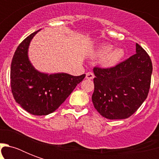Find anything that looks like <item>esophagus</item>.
I'll return each mask as SVG.
<instances>
[{"label": "esophagus", "instance_id": "1", "mask_svg": "<svg viewBox=\"0 0 159 159\" xmlns=\"http://www.w3.org/2000/svg\"><path fill=\"white\" fill-rule=\"evenodd\" d=\"M94 77H95V75L93 72H87V74H86V78H87V79H93Z\"/></svg>", "mask_w": 159, "mask_h": 159}]
</instances>
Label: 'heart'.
Returning a JSON list of instances; mask_svg holds the SVG:
<instances>
[{
    "instance_id": "1",
    "label": "heart",
    "mask_w": 159,
    "mask_h": 159,
    "mask_svg": "<svg viewBox=\"0 0 159 159\" xmlns=\"http://www.w3.org/2000/svg\"><path fill=\"white\" fill-rule=\"evenodd\" d=\"M113 47L111 45L103 46L99 50L100 56H103L102 63L105 67H113L117 64L119 61L123 57L124 52L120 48H116L112 50Z\"/></svg>"
}]
</instances>
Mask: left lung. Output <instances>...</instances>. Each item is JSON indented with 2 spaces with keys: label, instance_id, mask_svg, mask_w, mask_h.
Instances as JSON below:
<instances>
[{
  "label": "left lung",
  "instance_id": "left-lung-1",
  "mask_svg": "<svg viewBox=\"0 0 159 159\" xmlns=\"http://www.w3.org/2000/svg\"><path fill=\"white\" fill-rule=\"evenodd\" d=\"M96 76L92 100L109 120L131 116L148 97L153 65L149 55L136 43V53L115 67L93 68Z\"/></svg>",
  "mask_w": 159,
  "mask_h": 159
}]
</instances>
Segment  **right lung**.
Returning <instances> with one entry per match:
<instances>
[{"instance_id": "obj_1", "label": "right lung", "mask_w": 159, "mask_h": 159, "mask_svg": "<svg viewBox=\"0 0 159 159\" xmlns=\"http://www.w3.org/2000/svg\"><path fill=\"white\" fill-rule=\"evenodd\" d=\"M39 30L21 42L16 48L11 66V87L16 102L35 116H46L56 111L82 82L86 74H44L36 71L28 58L31 39Z\"/></svg>"}]
</instances>
